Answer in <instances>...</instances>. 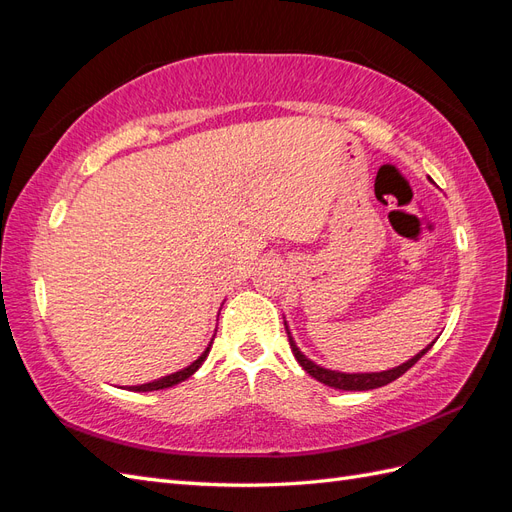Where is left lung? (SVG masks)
Instances as JSON below:
<instances>
[{
  "mask_svg": "<svg viewBox=\"0 0 512 512\" xmlns=\"http://www.w3.org/2000/svg\"><path fill=\"white\" fill-rule=\"evenodd\" d=\"M284 324H286V322H284ZM286 331H288V327H286ZM288 342H290V348H292L294 359L299 361V365L307 371L309 376L316 378V380H318V382H322V384L333 386V389H339V391H369V389H378V386L389 384V382L397 380L399 376H404L406 371H408V369H410L418 359H421V356H423L427 350H431V346H433V344H436V342H431L425 350H421V352H418L416 356H412L410 361L401 363L399 367H393V369H386V371H374V374H342V371L324 369V367L316 365L314 361H309L307 356L297 348V344H294V339H292L290 331H288Z\"/></svg>",
  "mask_w": 512,
  "mask_h": 512,
  "instance_id": "8db88e82",
  "label": "left lung"
}]
</instances>
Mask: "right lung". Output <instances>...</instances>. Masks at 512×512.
<instances>
[{
  "label": "right lung",
  "mask_w": 512,
  "mask_h": 512,
  "mask_svg": "<svg viewBox=\"0 0 512 512\" xmlns=\"http://www.w3.org/2000/svg\"><path fill=\"white\" fill-rule=\"evenodd\" d=\"M211 344H213V342H209V346L205 348V352L200 354L192 365L183 367V369L175 371V374L164 376V378H160V380H153V382H147V384H141V386H130V391H160V389H168V386H175V384H179V382H183V380H188V378L194 374V371L205 363L207 354H209V350H211Z\"/></svg>",
  "instance_id": "add662e5"
}]
</instances>
